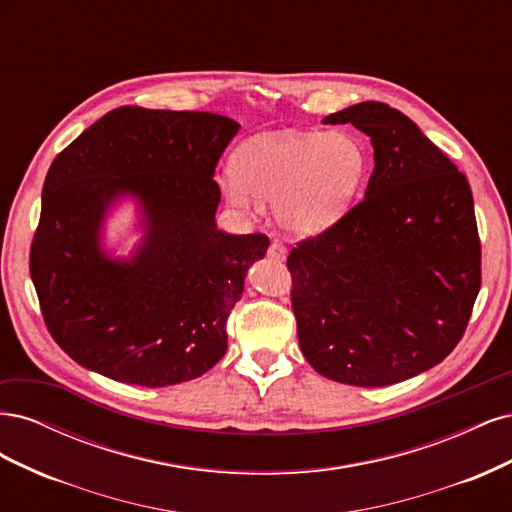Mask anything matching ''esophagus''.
<instances>
[{
    "mask_svg": "<svg viewBox=\"0 0 512 512\" xmlns=\"http://www.w3.org/2000/svg\"><path fill=\"white\" fill-rule=\"evenodd\" d=\"M267 254L273 258V260H286V256H288V250H286V245L284 243H280V241H273L271 245H269V250H267Z\"/></svg>",
    "mask_w": 512,
    "mask_h": 512,
    "instance_id": "1",
    "label": "esophagus"
}]
</instances>
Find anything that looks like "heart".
Masks as SVG:
<instances>
[{
  "instance_id": "obj_1",
  "label": "heart",
  "mask_w": 512,
  "mask_h": 512,
  "mask_svg": "<svg viewBox=\"0 0 512 512\" xmlns=\"http://www.w3.org/2000/svg\"><path fill=\"white\" fill-rule=\"evenodd\" d=\"M365 175L367 153L348 134H262L232 156L228 198L237 207L275 200L286 230L314 235L344 218Z\"/></svg>"
}]
</instances>
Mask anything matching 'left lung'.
Returning a JSON list of instances; mask_svg holds the SVG:
<instances>
[{
	"instance_id": "left-lung-1",
	"label": "left lung",
	"mask_w": 512,
	"mask_h": 512,
	"mask_svg": "<svg viewBox=\"0 0 512 512\" xmlns=\"http://www.w3.org/2000/svg\"><path fill=\"white\" fill-rule=\"evenodd\" d=\"M324 123L365 132L376 164L361 203L286 260L299 344L324 378L389 386L438 365L466 333L480 290L474 198L397 108L361 102Z\"/></svg>"
}]
</instances>
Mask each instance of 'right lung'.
<instances>
[{"label": "right lung", "mask_w": 512, "mask_h": 512, "mask_svg": "<svg viewBox=\"0 0 512 512\" xmlns=\"http://www.w3.org/2000/svg\"><path fill=\"white\" fill-rule=\"evenodd\" d=\"M239 123L119 106L57 153L42 188L29 273L42 318L79 365L138 386L203 376L228 346L226 320L269 237L215 228L213 173ZM142 200L148 237L128 263L99 250L107 205Z\"/></svg>", "instance_id": "add662e5"}]
</instances>
